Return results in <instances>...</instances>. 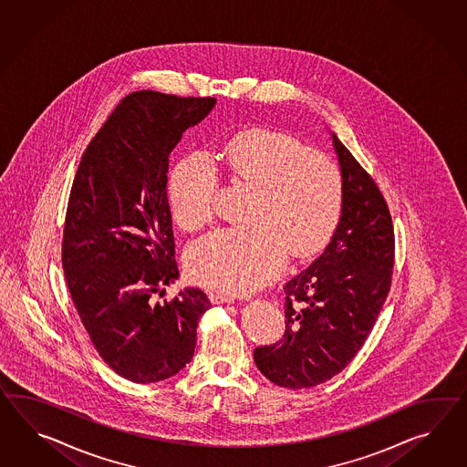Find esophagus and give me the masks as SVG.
Instances as JSON below:
<instances>
[{
  "mask_svg": "<svg viewBox=\"0 0 467 467\" xmlns=\"http://www.w3.org/2000/svg\"><path fill=\"white\" fill-rule=\"evenodd\" d=\"M209 300L213 304H231V302H234V296L223 294V292H209Z\"/></svg>",
  "mask_w": 467,
  "mask_h": 467,
  "instance_id": "34e87169",
  "label": "esophagus"
}]
</instances>
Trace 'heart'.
<instances>
[{
    "mask_svg": "<svg viewBox=\"0 0 467 467\" xmlns=\"http://www.w3.org/2000/svg\"><path fill=\"white\" fill-rule=\"evenodd\" d=\"M221 157L236 181L258 189L253 226L195 239L185 251V270L195 284L246 294L284 270L288 251L304 258L329 241L341 216L342 173L329 155L274 130L241 133ZM217 189L219 171L209 153L181 160L169 179L173 221L187 231L213 223Z\"/></svg>",
    "mask_w": 467,
    "mask_h": 467,
    "instance_id": "heart-1",
    "label": "heart"
}]
</instances>
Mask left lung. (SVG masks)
Here are the masks:
<instances>
[{"label": "left lung", "instance_id": "1", "mask_svg": "<svg viewBox=\"0 0 467 467\" xmlns=\"http://www.w3.org/2000/svg\"><path fill=\"white\" fill-rule=\"evenodd\" d=\"M332 143L342 173L337 228L317 260L284 286V339L254 349L258 369L278 387H316L341 373L391 286L395 233L387 201L334 133Z\"/></svg>", "mask_w": 467, "mask_h": 467}]
</instances>
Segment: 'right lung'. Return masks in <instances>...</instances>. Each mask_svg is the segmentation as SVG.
Returning <instances> with one entry per match:
<instances>
[{
    "label": "right lung",
    "instance_id": "1",
    "mask_svg": "<svg viewBox=\"0 0 467 467\" xmlns=\"http://www.w3.org/2000/svg\"><path fill=\"white\" fill-rule=\"evenodd\" d=\"M216 98L128 94L80 159L68 195L62 266L96 351L133 383H157L191 363L197 324L211 302L185 288L159 304L179 278L167 171L183 133Z\"/></svg>",
    "mask_w": 467,
    "mask_h": 467
}]
</instances>
